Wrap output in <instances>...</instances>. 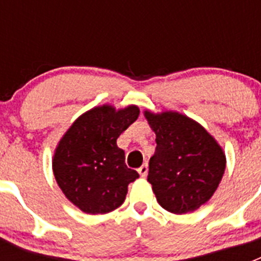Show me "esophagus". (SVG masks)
<instances>
[{
  "instance_id": "esophagus-1",
  "label": "esophagus",
  "mask_w": 261,
  "mask_h": 261,
  "mask_svg": "<svg viewBox=\"0 0 261 261\" xmlns=\"http://www.w3.org/2000/svg\"><path fill=\"white\" fill-rule=\"evenodd\" d=\"M147 170H149V167H147V165L145 163V165H142L141 167L138 168V174L141 175L142 177H145L147 175Z\"/></svg>"
}]
</instances>
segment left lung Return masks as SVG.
<instances>
[{
    "mask_svg": "<svg viewBox=\"0 0 261 261\" xmlns=\"http://www.w3.org/2000/svg\"><path fill=\"white\" fill-rule=\"evenodd\" d=\"M155 133L147 181L166 211L184 214L211 199L226 167L221 146L200 124L177 112H145Z\"/></svg>",
    "mask_w": 261,
    "mask_h": 261,
    "instance_id": "left-lung-1",
    "label": "left lung"
}]
</instances>
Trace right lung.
Listing matches in <instances>:
<instances>
[{
  "instance_id": "right-lung-1",
  "label": "right lung",
  "mask_w": 261,
  "mask_h": 261,
  "mask_svg": "<svg viewBox=\"0 0 261 261\" xmlns=\"http://www.w3.org/2000/svg\"><path fill=\"white\" fill-rule=\"evenodd\" d=\"M140 111L129 106L90 110L75 120L61 138L53 158V174L64 195L85 213L105 214L123 204L128 184L138 177L125 165L117 147L119 136L137 120Z\"/></svg>"
}]
</instances>
